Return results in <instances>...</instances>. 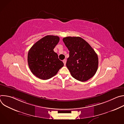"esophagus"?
<instances>
[{
	"label": "esophagus",
	"instance_id": "esophagus-1",
	"mask_svg": "<svg viewBox=\"0 0 124 124\" xmlns=\"http://www.w3.org/2000/svg\"><path fill=\"white\" fill-rule=\"evenodd\" d=\"M66 61H67L66 59H64V60H63V63H64V66H65V65H66Z\"/></svg>",
	"mask_w": 124,
	"mask_h": 124
}]
</instances>
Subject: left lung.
<instances>
[{
	"label": "left lung",
	"instance_id": "8db88e82",
	"mask_svg": "<svg viewBox=\"0 0 124 124\" xmlns=\"http://www.w3.org/2000/svg\"><path fill=\"white\" fill-rule=\"evenodd\" d=\"M63 42L69 50L66 66L76 79L84 82L92 78L98 67V57L93 48L79 37H67Z\"/></svg>",
	"mask_w": 124,
	"mask_h": 124
}]
</instances>
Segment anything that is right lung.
Listing matches in <instances>:
<instances>
[{"instance_id":"obj_1","label":"right lung","mask_w":124,"mask_h":124,"mask_svg":"<svg viewBox=\"0 0 124 124\" xmlns=\"http://www.w3.org/2000/svg\"><path fill=\"white\" fill-rule=\"evenodd\" d=\"M59 37L47 35L34 44L28 53L27 61L31 72L37 78L46 80L56 75L64 63L54 49Z\"/></svg>"}]
</instances>
